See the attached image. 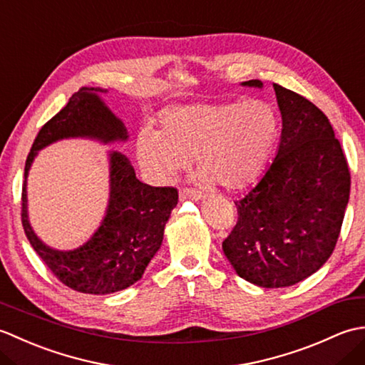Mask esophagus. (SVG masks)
Wrapping results in <instances>:
<instances>
[{
	"mask_svg": "<svg viewBox=\"0 0 365 365\" xmlns=\"http://www.w3.org/2000/svg\"><path fill=\"white\" fill-rule=\"evenodd\" d=\"M178 196H180V200H200L204 196L202 192H199L196 190H191V188H182L180 191H178Z\"/></svg>",
	"mask_w": 365,
	"mask_h": 365,
	"instance_id": "1",
	"label": "esophagus"
}]
</instances>
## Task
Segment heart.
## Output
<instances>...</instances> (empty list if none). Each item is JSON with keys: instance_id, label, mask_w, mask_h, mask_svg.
<instances>
[{"instance_id": "1", "label": "heart", "mask_w": 365, "mask_h": 365, "mask_svg": "<svg viewBox=\"0 0 365 365\" xmlns=\"http://www.w3.org/2000/svg\"><path fill=\"white\" fill-rule=\"evenodd\" d=\"M160 128L136 138L139 161L160 182H169L196 158L204 185L243 190L260 177L276 141V111L260 100L170 106Z\"/></svg>"}]
</instances>
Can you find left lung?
<instances>
[{
  "label": "left lung",
  "mask_w": 365,
  "mask_h": 365,
  "mask_svg": "<svg viewBox=\"0 0 365 365\" xmlns=\"http://www.w3.org/2000/svg\"><path fill=\"white\" fill-rule=\"evenodd\" d=\"M242 86L263 88L260 80ZM282 133L257 187L235 202L238 221L222 242L235 273L265 289L304 281L334 251L350 199V169L327 115L273 84Z\"/></svg>",
  "instance_id": "8db88e82"
}]
</instances>
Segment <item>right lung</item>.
Wrapping results in <instances>:
<instances>
[{"label": "right lung", "instance_id": "1", "mask_svg": "<svg viewBox=\"0 0 365 365\" xmlns=\"http://www.w3.org/2000/svg\"><path fill=\"white\" fill-rule=\"evenodd\" d=\"M100 94H106V89L81 88L41 128L26 158L21 192V224L31 246L61 282L91 294L119 292L143 277L160 250L165 226L178 200L173 187L139 182L125 155L111 150L110 200L94 235L72 251L53 250L36 235L28 220L26 178L37 152L68 138H89L103 144L128 139L123 122Z\"/></svg>", "mask_w": 365, "mask_h": 365}]
</instances>
